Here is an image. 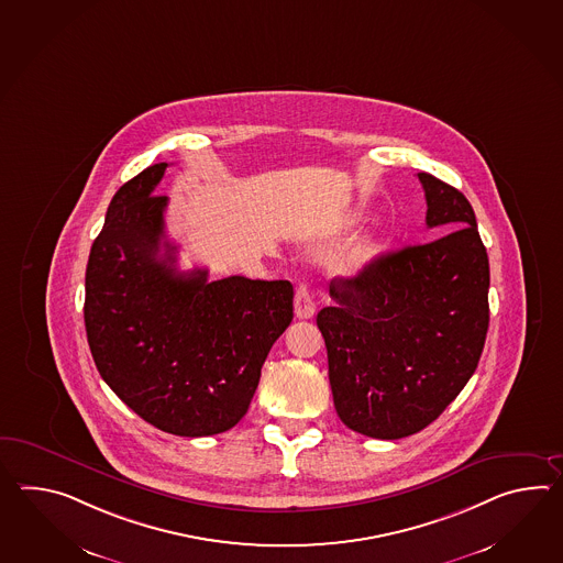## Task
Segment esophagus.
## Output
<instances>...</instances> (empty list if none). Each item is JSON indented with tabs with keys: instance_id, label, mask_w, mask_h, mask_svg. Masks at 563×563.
<instances>
[{
	"instance_id": "obj_1",
	"label": "esophagus",
	"mask_w": 563,
	"mask_h": 563,
	"mask_svg": "<svg viewBox=\"0 0 563 563\" xmlns=\"http://www.w3.org/2000/svg\"><path fill=\"white\" fill-rule=\"evenodd\" d=\"M295 314L297 319H311L314 314V299H312L311 288L305 283H300L295 295Z\"/></svg>"
}]
</instances>
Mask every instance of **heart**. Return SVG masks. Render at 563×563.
I'll return each instance as SVG.
<instances>
[{
    "label": "heart",
    "mask_w": 563,
    "mask_h": 563,
    "mask_svg": "<svg viewBox=\"0 0 563 563\" xmlns=\"http://www.w3.org/2000/svg\"><path fill=\"white\" fill-rule=\"evenodd\" d=\"M367 254H369V251H367V249H363V251L357 252V256H355V264L363 263V261L367 258Z\"/></svg>",
    "instance_id": "heart-1"
}]
</instances>
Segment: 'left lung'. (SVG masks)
<instances>
[{"instance_id": "1", "label": "left lung", "mask_w": 563, "mask_h": 563, "mask_svg": "<svg viewBox=\"0 0 563 563\" xmlns=\"http://www.w3.org/2000/svg\"><path fill=\"white\" fill-rule=\"evenodd\" d=\"M426 225L449 234L333 278L317 314L341 422L369 438L420 432L475 374L488 329V256L473 206L430 174Z\"/></svg>"}]
</instances>
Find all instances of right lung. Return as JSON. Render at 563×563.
<instances>
[{
	"label": "right lung",
	"mask_w": 563,
	"mask_h": 563,
	"mask_svg": "<svg viewBox=\"0 0 563 563\" xmlns=\"http://www.w3.org/2000/svg\"><path fill=\"white\" fill-rule=\"evenodd\" d=\"M167 163L114 194L87 264L85 327L100 377L145 422L212 437L249 412L261 369L292 321L288 280L179 273L165 240Z\"/></svg>",
	"instance_id": "1"
}]
</instances>
